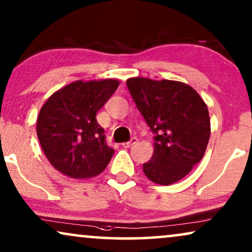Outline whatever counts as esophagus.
Returning <instances> with one entry per match:
<instances>
[{"label": "esophagus", "mask_w": 252, "mask_h": 252, "mask_svg": "<svg viewBox=\"0 0 252 252\" xmlns=\"http://www.w3.org/2000/svg\"><path fill=\"white\" fill-rule=\"evenodd\" d=\"M136 142H137L136 137H133V139L130 140V141H128V142H124V143H122V146H123L124 148H130V147H133L134 144H135Z\"/></svg>", "instance_id": "esophagus-1"}]
</instances>
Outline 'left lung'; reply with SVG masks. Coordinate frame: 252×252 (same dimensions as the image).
Masks as SVG:
<instances>
[{
  "mask_svg": "<svg viewBox=\"0 0 252 252\" xmlns=\"http://www.w3.org/2000/svg\"><path fill=\"white\" fill-rule=\"evenodd\" d=\"M126 84L155 134L154 154L143 164L144 174L157 185L178 182L205 154L211 133L208 106L181 81L134 77Z\"/></svg>",
  "mask_w": 252,
  "mask_h": 252,
  "instance_id": "1",
  "label": "left lung"
}]
</instances>
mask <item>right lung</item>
<instances>
[{
	"label": "right lung",
	"instance_id": "right-lung-1",
	"mask_svg": "<svg viewBox=\"0 0 252 252\" xmlns=\"http://www.w3.org/2000/svg\"><path fill=\"white\" fill-rule=\"evenodd\" d=\"M119 86L117 79L77 80L58 89L44 102L36 134L50 164L70 178L102 173L113 155L96 113Z\"/></svg>",
	"mask_w": 252,
	"mask_h": 252
}]
</instances>
